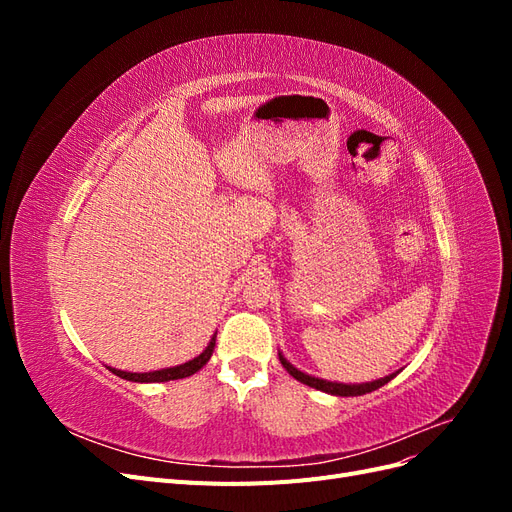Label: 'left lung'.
Wrapping results in <instances>:
<instances>
[{"instance_id":"left-lung-1","label":"left lung","mask_w":512,"mask_h":512,"mask_svg":"<svg viewBox=\"0 0 512 512\" xmlns=\"http://www.w3.org/2000/svg\"><path fill=\"white\" fill-rule=\"evenodd\" d=\"M277 354H280V363L284 365V369L288 371V374L299 380L307 386H312V389L316 391H322V393H329V395H335V397H356V395H365V393H371L380 389V386H384L386 382H391L399 371H395V374H389L384 378H378V380H371V382H361V384H344V382H331V380H322V378H316V376H309L305 374V371L294 367L290 361H286V356L277 350Z\"/></svg>"}]
</instances>
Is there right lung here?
Returning a JSON list of instances; mask_svg holds the SVG:
<instances>
[{"label": "right lung", "mask_w": 512, "mask_h": 512, "mask_svg": "<svg viewBox=\"0 0 512 512\" xmlns=\"http://www.w3.org/2000/svg\"><path fill=\"white\" fill-rule=\"evenodd\" d=\"M213 348H215V333H213V337L209 339L207 348H205L203 352H200L198 356H194V359L188 361V363H181V365H175V367H166V369H156V371H141V374H138V371H123V369H115V367H106V369L113 371L115 376H119V378H123V380L141 382V384H143V382L181 380V378L194 376L196 371L203 369V367L209 363V359H211Z\"/></svg>", "instance_id": "obj_1"}]
</instances>
